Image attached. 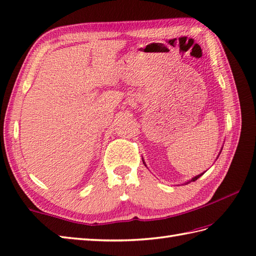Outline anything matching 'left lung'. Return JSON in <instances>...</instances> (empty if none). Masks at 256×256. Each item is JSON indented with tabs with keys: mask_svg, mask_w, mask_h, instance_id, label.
Wrapping results in <instances>:
<instances>
[{
	"mask_svg": "<svg viewBox=\"0 0 256 256\" xmlns=\"http://www.w3.org/2000/svg\"><path fill=\"white\" fill-rule=\"evenodd\" d=\"M201 175H204V174H201ZM201 175H198V176H196V177H194L192 179V180H190V182H194V180H197V179L201 176Z\"/></svg>",
	"mask_w": 256,
	"mask_h": 256,
	"instance_id": "obj_1",
	"label": "left lung"
}]
</instances>
